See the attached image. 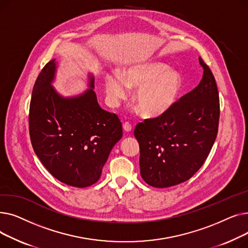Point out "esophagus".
Here are the masks:
<instances>
[{
  "instance_id": "obj_1",
  "label": "esophagus",
  "mask_w": 248,
  "mask_h": 248,
  "mask_svg": "<svg viewBox=\"0 0 248 248\" xmlns=\"http://www.w3.org/2000/svg\"><path fill=\"white\" fill-rule=\"evenodd\" d=\"M123 128H124V131L125 132V133H129L132 131V125L129 124L128 123H124V124H123Z\"/></svg>"
}]
</instances>
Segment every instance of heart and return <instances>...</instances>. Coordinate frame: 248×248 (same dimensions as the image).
<instances>
[{"label":"heart","mask_w":248,"mask_h":248,"mask_svg":"<svg viewBox=\"0 0 248 248\" xmlns=\"http://www.w3.org/2000/svg\"><path fill=\"white\" fill-rule=\"evenodd\" d=\"M109 107L117 108L136 89L134 100L144 115L158 117L170 110L182 89V76L165 63L144 61L125 67L122 75L111 72L104 77Z\"/></svg>","instance_id":"b5f03b06"}]
</instances>
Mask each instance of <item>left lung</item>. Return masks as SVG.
<instances>
[{
    "label": "left lung",
    "instance_id": "8db88e82",
    "mask_svg": "<svg viewBox=\"0 0 248 248\" xmlns=\"http://www.w3.org/2000/svg\"><path fill=\"white\" fill-rule=\"evenodd\" d=\"M203 77L197 87L181 97L165 114L140 123V176L155 188L189 180L204 164L218 132L219 94L209 67L199 58Z\"/></svg>",
    "mask_w": 248,
    "mask_h": 248
}]
</instances>
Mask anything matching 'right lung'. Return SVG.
Segmentation results:
<instances>
[{"mask_svg":"<svg viewBox=\"0 0 248 248\" xmlns=\"http://www.w3.org/2000/svg\"><path fill=\"white\" fill-rule=\"evenodd\" d=\"M58 62L49 61L33 87L29 113L32 147L49 173L62 183L84 188L96 183L113 146L123 137L122 123L97 102L94 77L87 89L63 96L53 87Z\"/></svg>","mask_w":248,"mask_h":248,"instance_id":"obj_1","label":"right lung"}]
</instances>
